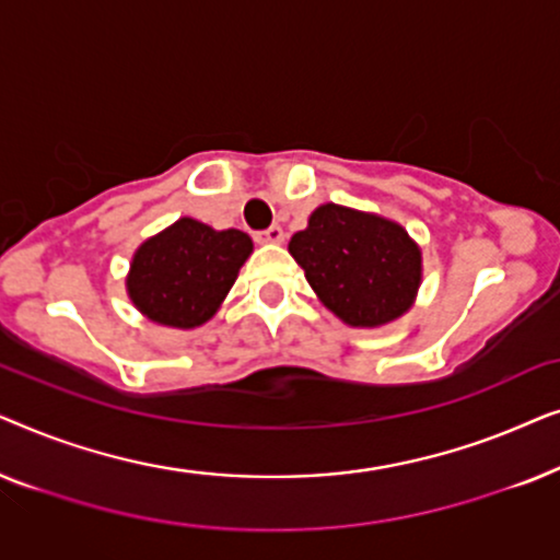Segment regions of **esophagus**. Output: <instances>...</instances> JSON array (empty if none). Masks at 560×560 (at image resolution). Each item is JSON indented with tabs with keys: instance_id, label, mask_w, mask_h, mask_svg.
<instances>
[{
	"instance_id": "1",
	"label": "esophagus",
	"mask_w": 560,
	"mask_h": 560,
	"mask_svg": "<svg viewBox=\"0 0 560 560\" xmlns=\"http://www.w3.org/2000/svg\"><path fill=\"white\" fill-rule=\"evenodd\" d=\"M255 240L259 244H280L282 240H285V234H282V229L278 224H272V226H267L265 232H257Z\"/></svg>"
}]
</instances>
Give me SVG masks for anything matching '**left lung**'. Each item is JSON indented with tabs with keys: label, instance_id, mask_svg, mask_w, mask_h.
Returning a JSON list of instances; mask_svg holds the SVG:
<instances>
[{
	"label": "left lung",
	"instance_id": "8db88e82",
	"mask_svg": "<svg viewBox=\"0 0 560 560\" xmlns=\"http://www.w3.org/2000/svg\"><path fill=\"white\" fill-rule=\"evenodd\" d=\"M288 249L326 308L349 326L387 324L418 293L420 252L395 221L326 203Z\"/></svg>",
	"mask_w": 560,
	"mask_h": 560
}]
</instances>
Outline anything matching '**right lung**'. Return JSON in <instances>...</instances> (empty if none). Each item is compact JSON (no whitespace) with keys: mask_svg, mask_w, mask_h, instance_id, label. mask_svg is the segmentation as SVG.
<instances>
[{"mask_svg":"<svg viewBox=\"0 0 560 560\" xmlns=\"http://www.w3.org/2000/svg\"><path fill=\"white\" fill-rule=\"evenodd\" d=\"M249 252L252 240L244 232H217L196 219H180L137 249L129 298L155 324L201 326L232 290Z\"/></svg>","mask_w":560,"mask_h":560,"instance_id":"add662e5","label":"right lung"}]
</instances>
